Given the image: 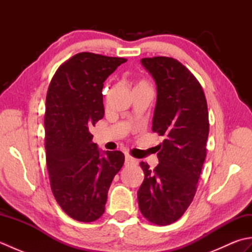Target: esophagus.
I'll return each mask as SVG.
<instances>
[{
    "mask_svg": "<svg viewBox=\"0 0 252 252\" xmlns=\"http://www.w3.org/2000/svg\"><path fill=\"white\" fill-rule=\"evenodd\" d=\"M137 163H138V161L136 159L132 158L131 156H126V161H125L126 165H135Z\"/></svg>",
    "mask_w": 252,
    "mask_h": 252,
    "instance_id": "obj_1",
    "label": "esophagus"
}]
</instances>
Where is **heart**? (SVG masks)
Wrapping results in <instances>:
<instances>
[{
    "label": "heart",
    "mask_w": 252,
    "mask_h": 252,
    "mask_svg": "<svg viewBox=\"0 0 252 252\" xmlns=\"http://www.w3.org/2000/svg\"><path fill=\"white\" fill-rule=\"evenodd\" d=\"M138 85H146V83H144V82H140V83H138V84L136 85V87H138Z\"/></svg>",
    "instance_id": "1"
}]
</instances>
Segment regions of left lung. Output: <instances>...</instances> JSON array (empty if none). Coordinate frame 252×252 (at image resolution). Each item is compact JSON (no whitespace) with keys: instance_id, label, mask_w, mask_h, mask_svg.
Masks as SVG:
<instances>
[{"instance_id":"8db88e82","label":"left lung","mask_w":252,"mask_h":252,"mask_svg":"<svg viewBox=\"0 0 252 252\" xmlns=\"http://www.w3.org/2000/svg\"><path fill=\"white\" fill-rule=\"evenodd\" d=\"M157 85L153 132L164 136L154 170L137 191L138 207L149 222L168 225L183 216L197 189L206 159L209 117L205 93L189 69L171 57L142 58Z\"/></svg>"}]
</instances>
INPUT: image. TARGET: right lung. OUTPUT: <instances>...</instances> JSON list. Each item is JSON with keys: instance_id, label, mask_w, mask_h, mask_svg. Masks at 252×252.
<instances>
[{"instance_id": "right-lung-1", "label": "right lung", "mask_w": 252, "mask_h": 252, "mask_svg": "<svg viewBox=\"0 0 252 252\" xmlns=\"http://www.w3.org/2000/svg\"><path fill=\"white\" fill-rule=\"evenodd\" d=\"M126 58L79 53L57 69L45 103V149L51 189L67 215L93 222L125 162L119 151L101 152L91 127L104 117L105 80Z\"/></svg>"}]
</instances>
